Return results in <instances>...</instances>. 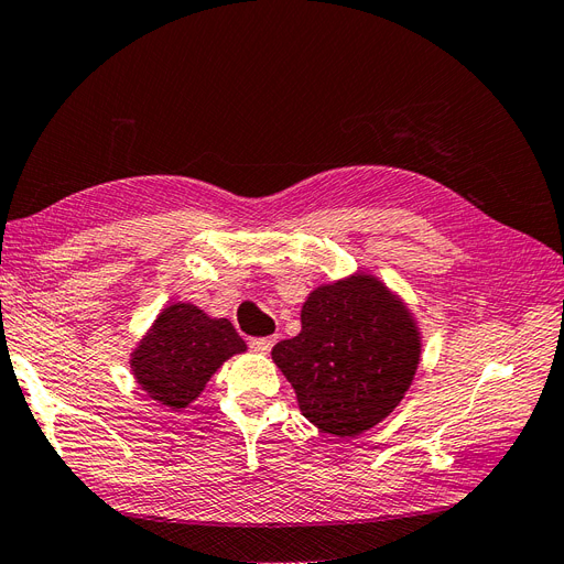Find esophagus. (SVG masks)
<instances>
[{"label": "esophagus", "mask_w": 564, "mask_h": 564, "mask_svg": "<svg viewBox=\"0 0 564 564\" xmlns=\"http://www.w3.org/2000/svg\"><path fill=\"white\" fill-rule=\"evenodd\" d=\"M274 341H276V337H252L248 344L256 354H269L271 347H274Z\"/></svg>", "instance_id": "34e87169"}]
</instances>
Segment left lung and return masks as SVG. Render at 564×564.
Here are the masks:
<instances>
[{
	"label": "left lung",
	"mask_w": 564,
	"mask_h": 564,
	"mask_svg": "<svg viewBox=\"0 0 564 564\" xmlns=\"http://www.w3.org/2000/svg\"><path fill=\"white\" fill-rule=\"evenodd\" d=\"M420 333L403 302L372 276L314 290L302 333L271 349L308 422L337 438L372 429L403 401L420 362Z\"/></svg>",
	"instance_id": "1"
}]
</instances>
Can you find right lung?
Here are the masks:
<instances>
[{"instance_id":"1","label":"right lung","mask_w":564,"mask_h":564,"mask_svg":"<svg viewBox=\"0 0 564 564\" xmlns=\"http://www.w3.org/2000/svg\"><path fill=\"white\" fill-rule=\"evenodd\" d=\"M246 351L227 318H210L194 304H171L133 351L138 384L171 410L187 408L223 362Z\"/></svg>"}]
</instances>
